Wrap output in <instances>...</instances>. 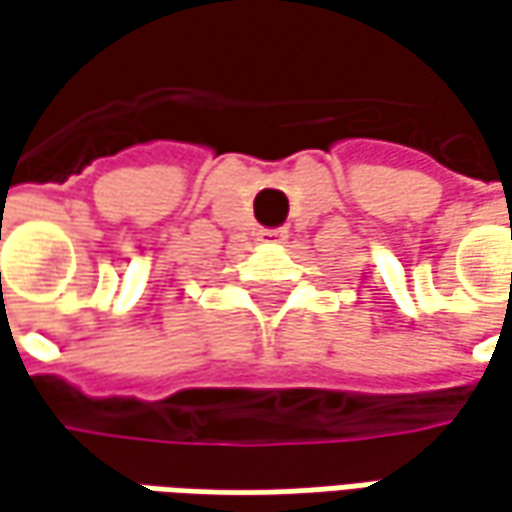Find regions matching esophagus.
Here are the masks:
<instances>
[{"mask_svg": "<svg viewBox=\"0 0 512 512\" xmlns=\"http://www.w3.org/2000/svg\"><path fill=\"white\" fill-rule=\"evenodd\" d=\"M287 236V230H262L259 233V242H282Z\"/></svg>", "mask_w": 512, "mask_h": 512, "instance_id": "34e87169", "label": "esophagus"}]
</instances>
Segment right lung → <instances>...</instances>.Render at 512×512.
I'll return each instance as SVG.
<instances>
[{
	"mask_svg": "<svg viewBox=\"0 0 512 512\" xmlns=\"http://www.w3.org/2000/svg\"><path fill=\"white\" fill-rule=\"evenodd\" d=\"M0 279H2V276H0Z\"/></svg>",
	"mask_w": 512,
	"mask_h": 512,
	"instance_id": "1",
	"label": "right lung"
}]
</instances>
